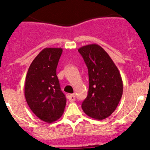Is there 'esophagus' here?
<instances>
[{"label": "esophagus", "instance_id": "1", "mask_svg": "<svg viewBox=\"0 0 150 150\" xmlns=\"http://www.w3.org/2000/svg\"><path fill=\"white\" fill-rule=\"evenodd\" d=\"M68 99H69V101L71 102H74L75 100V95H73V94H72V95H68Z\"/></svg>", "mask_w": 150, "mask_h": 150}]
</instances>
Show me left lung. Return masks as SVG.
Instances as JSON below:
<instances>
[{
    "label": "left lung",
    "mask_w": 150,
    "mask_h": 150,
    "mask_svg": "<svg viewBox=\"0 0 150 150\" xmlns=\"http://www.w3.org/2000/svg\"><path fill=\"white\" fill-rule=\"evenodd\" d=\"M88 69L89 90L82 103L88 116L104 120L115 111L123 92L120 73L114 62L101 46L85 45L78 49Z\"/></svg>",
    "instance_id": "1"
}]
</instances>
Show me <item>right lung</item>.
<instances>
[{
  "mask_svg": "<svg viewBox=\"0 0 150 150\" xmlns=\"http://www.w3.org/2000/svg\"><path fill=\"white\" fill-rule=\"evenodd\" d=\"M62 52V48H44L30 64L26 75V102L39 119L48 123L62 116L66 105V98L56 75Z\"/></svg>",
  "mask_w": 150,
  "mask_h": 150,
  "instance_id": "obj_1",
  "label": "right lung"
}]
</instances>
